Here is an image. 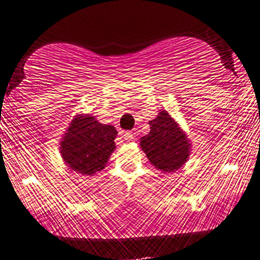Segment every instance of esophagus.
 I'll return each instance as SVG.
<instances>
[{
	"label": "esophagus",
	"mask_w": 260,
	"mask_h": 260,
	"mask_svg": "<svg viewBox=\"0 0 260 260\" xmlns=\"http://www.w3.org/2000/svg\"><path fill=\"white\" fill-rule=\"evenodd\" d=\"M123 138H124V140H127V141H132L133 133L132 132H125L124 135H123Z\"/></svg>",
	"instance_id": "esophagus-1"
}]
</instances>
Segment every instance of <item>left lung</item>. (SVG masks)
Here are the masks:
<instances>
[{"label":"left lung","instance_id":"1","mask_svg":"<svg viewBox=\"0 0 260 260\" xmlns=\"http://www.w3.org/2000/svg\"><path fill=\"white\" fill-rule=\"evenodd\" d=\"M149 124L150 133L141 138V149L157 169L176 172L190 155L187 137L166 110L160 111Z\"/></svg>","mask_w":260,"mask_h":260}]
</instances>
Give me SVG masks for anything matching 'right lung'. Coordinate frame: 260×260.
I'll return each instance as SVG.
<instances>
[{
  "instance_id": "obj_1",
  "label": "right lung",
  "mask_w": 260,
  "mask_h": 260,
  "mask_svg": "<svg viewBox=\"0 0 260 260\" xmlns=\"http://www.w3.org/2000/svg\"><path fill=\"white\" fill-rule=\"evenodd\" d=\"M116 135L113 125L101 124L94 116H77L60 144L62 159L78 173H96L104 169L115 149Z\"/></svg>"
}]
</instances>
